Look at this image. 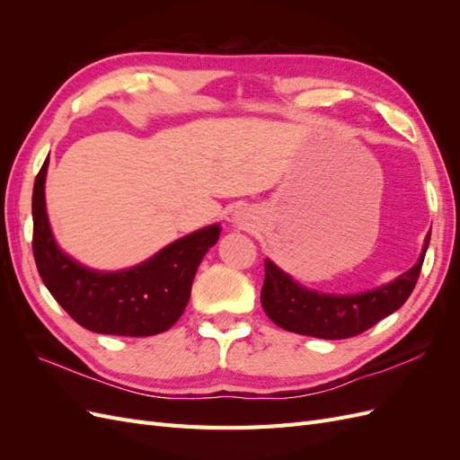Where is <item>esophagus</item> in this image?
<instances>
[{
	"label": "esophagus",
	"instance_id": "obj_1",
	"mask_svg": "<svg viewBox=\"0 0 460 460\" xmlns=\"http://www.w3.org/2000/svg\"><path fill=\"white\" fill-rule=\"evenodd\" d=\"M234 220L238 222V225H247V215L243 211H238L234 215Z\"/></svg>",
	"mask_w": 460,
	"mask_h": 460
}]
</instances>
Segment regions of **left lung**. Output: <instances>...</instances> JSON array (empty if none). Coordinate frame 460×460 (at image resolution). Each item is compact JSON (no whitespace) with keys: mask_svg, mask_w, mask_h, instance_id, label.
<instances>
[{"mask_svg":"<svg viewBox=\"0 0 460 460\" xmlns=\"http://www.w3.org/2000/svg\"><path fill=\"white\" fill-rule=\"evenodd\" d=\"M429 234L414 267L402 272L394 282L370 291L351 296H333L307 289L294 278L278 269L272 261H264V284L261 303L274 324L288 332L320 340H345L363 333L395 313L409 299L420 276Z\"/></svg>","mask_w":460,"mask_h":460,"instance_id":"1","label":"left lung"}]
</instances>
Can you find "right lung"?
I'll list each match as a JSON object with an SVG mask.
<instances>
[{
  "label": "right lung",
  "mask_w": 460,
  "mask_h": 460,
  "mask_svg": "<svg viewBox=\"0 0 460 460\" xmlns=\"http://www.w3.org/2000/svg\"><path fill=\"white\" fill-rule=\"evenodd\" d=\"M48 164L46 159L32 191V252L49 294L80 326L95 333L144 338L169 330L186 309L193 276L218 242L220 226L184 235L127 270L86 269L55 243L46 213Z\"/></svg>",
  "instance_id": "add662e5"
}]
</instances>
